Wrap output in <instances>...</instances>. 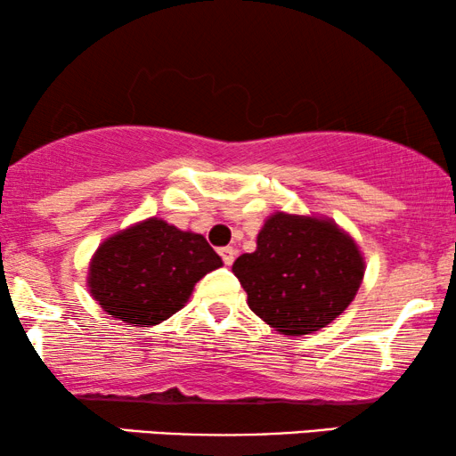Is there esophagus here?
Wrapping results in <instances>:
<instances>
[{"mask_svg": "<svg viewBox=\"0 0 456 456\" xmlns=\"http://www.w3.org/2000/svg\"><path fill=\"white\" fill-rule=\"evenodd\" d=\"M220 257L226 265H232L234 259H236V248L234 247H222L220 248Z\"/></svg>", "mask_w": 456, "mask_h": 456, "instance_id": "1", "label": "esophagus"}]
</instances>
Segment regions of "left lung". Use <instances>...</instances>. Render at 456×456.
Segmentation results:
<instances>
[{"instance_id": "obj_1", "label": "left lung", "mask_w": 456, "mask_h": 456, "mask_svg": "<svg viewBox=\"0 0 456 456\" xmlns=\"http://www.w3.org/2000/svg\"><path fill=\"white\" fill-rule=\"evenodd\" d=\"M248 307L280 334L317 332L357 295L363 257L336 224L278 214L265 222L255 253L234 261Z\"/></svg>"}]
</instances>
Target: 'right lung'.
<instances>
[{
	"label": "right lung",
	"mask_w": 456,
	"mask_h": 456,
	"mask_svg": "<svg viewBox=\"0 0 456 456\" xmlns=\"http://www.w3.org/2000/svg\"><path fill=\"white\" fill-rule=\"evenodd\" d=\"M220 265V255L201 234L151 217L97 248L89 286L111 317L147 328L176 314L192 286Z\"/></svg>",
	"instance_id": "right-lung-1"
}]
</instances>
